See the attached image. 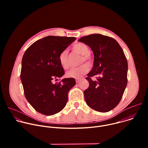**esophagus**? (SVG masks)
Listing matches in <instances>:
<instances>
[{
    "instance_id": "obj_1",
    "label": "esophagus",
    "mask_w": 148,
    "mask_h": 148,
    "mask_svg": "<svg viewBox=\"0 0 148 148\" xmlns=\"http://www.w3.org/2000/svg\"><path fill=\"white\" fill-rule=\"evenodd\" d=\"M80 81H81V79H78V78H77V79H75L76 83H78V82H79Z\"/></svg>"
}]
</instances>
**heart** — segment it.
I'll use <instances>...</instances> for the list:
<instances>
[{
	"label": "heart",
	"instance_id": "1",
	"mask_svg": "<svg viewBox=\"0 0 148 148\" xmlns=\"http://www.w3.org/2000/svg\"><path fill=\"white\" fill-rule=\"evenodd\" d=\"M73 50L75 53L82 56L81 63L86 62L88 64L90 65L92 62V58L89 54L90 49L85 44L82 43H78L74 45ZM59 61L61 67L64 69L69 67L68 62V51L63 50L59 55ZM87 64L81 65L78 67L72 68L66 72V76L69 78H79L84 74H86L89 70V66Z\"/></svg>",
	"mask_w": 148,
	"mask_h": 148
}]
</instances>
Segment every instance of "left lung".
Segmentation results:
<instances>
[{
	"mask_svg": "<svg viewBox=\"0 0 148 148\" xmlns=\"http://www.w3.org/2000/svg\"><path fill=\"white\" fill-rule=\"evenodd\" d=\"M78 41L90 47L94 55L92 69L86 78L90 84L84 92L85 101L97 111L108 112L119 103L127 85V60L112 37L92 34ZM93 76L97 77L96 80L90 78Z\"/></svg>",
	"mask_w": 148,
	"mask_h": 148,
	"instance_id": "obj_1",
	"label": "left lung"
}]
</instances>
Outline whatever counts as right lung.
<instances>
[{"label":"right lung","mask_w":148,"mask_h":148,"mask_svg":"<svg viewBox=\"0 0 148 148\" xmlns=\"http://www.w3.org/2000/svg\"><path fill=\"white\" fill-rule=\"evenodd\" d=\"M76 40L74 37L49 36L33 43L25 51L22 61L20 79L25 97L33 108L45 115L61 111L68 101V93L75 85L74 78L61 77L64 71L59 55Z\"/></svg>","instance_id":"1"}]
</instances>
